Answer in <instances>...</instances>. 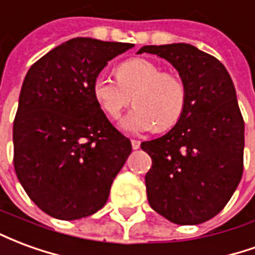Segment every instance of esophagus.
Returning a JSON list of instances; mask_svg holds the SVG:
<instances>
[{"label": "esophagus", "instance_id": "34e87169", "mask_svg": "<svg viewBox=\"0 0 255 255\" xmlns=\"http://www.w3.org/2000/svg\"><path fill=\"white\" fill-rule=\"evenodd\" d=\"M131 144H132L133 150H136L140 147V142H139V140H136V139H131Z\"/></svg>", "mask_w": 255, "mask_h": 255}]
</instances>
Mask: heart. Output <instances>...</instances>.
Masks as SVG:
<instances>
[{
	"label": "heart",
	"instance_id": "obj_1",
	"mask_svg": "<svg viewBox=\"0 0 255 255\" xmlns=\"http://www.w3.org/2000/svg\"><path fill=\"white\" fill-rule=\"evenodd\" d=\"M117 79L101 72L93 82V94L111 117H119L131 101L135 108L122 120L128 132L154 128L164 132L175 127L187 106V86L179 75L165 72L147 58H131L117 67Z\"/></svg>",
	"mask_w": 255,
	"mask_h": 255
}]
</instances>
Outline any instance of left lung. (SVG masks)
I'll return each instance as SVG.
<instances>
[{
    "label": "left lung",
    "mask_w": 255,
    "mask_h": 255,
    "mask_svg": "<svg viewBox=\"0 0 255 255\" xmlns=\"http://www.w3.org/2000/svg\"><path fill=\"white\" fill-rule=\"evenodd\" d=\"M173 65L187 86L182 119L161 138L142 142L151 157L144 176L151 209L172 223L194 225L219 214L243 173L245 122L230 73L187 43L143 46Z\"/></svg>",
    "instance_id": "8db88e82"
}]
</instances>
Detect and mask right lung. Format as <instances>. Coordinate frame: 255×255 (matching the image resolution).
I'll use <instances>...</instances> for the list:
<instances>
[{"instance_id": "right-lung-1", "label": "right lung", "mask_w": 255, "mask_h": 255, "mask_svg": "<svg viewBox=\"0 0 255 255\" xmlns=\"http://www.w3.org/2000/svg\"><path fill=\"white\" fill-rule=\"evenodd\" d=\"M132 43L75 38L25 75L13 122V165L38 208L60 220L98 212L131 154L93 94L95 76Z\"/></svg>"}]
</instances>
